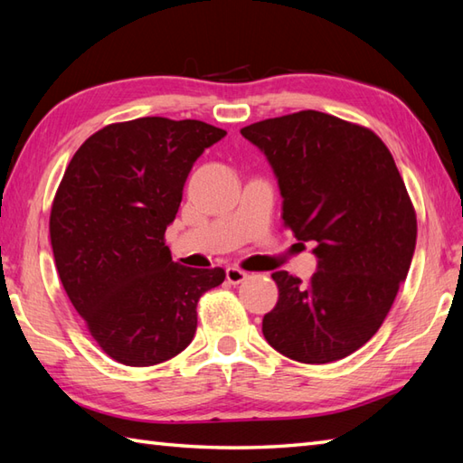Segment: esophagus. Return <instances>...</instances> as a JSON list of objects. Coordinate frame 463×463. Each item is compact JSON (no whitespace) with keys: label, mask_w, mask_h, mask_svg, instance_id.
Masks as SVG:
<instances>
[{"label":"esophagus","mask_w":463,"mask_h":463,"mask_svg":"<svg viewBox=\"0 0 463 463\" xmlns=\"http://www.w3.org/2000/svg\"><path fill=\"white\" fill-rule=\"evenodd\" d=\"M247 277H249V274L241 270V269H237V267L226 269V280H229L231 284H241V282L247 280Z\"/></svg>","instance_id":"34e87169"}]
</instances>
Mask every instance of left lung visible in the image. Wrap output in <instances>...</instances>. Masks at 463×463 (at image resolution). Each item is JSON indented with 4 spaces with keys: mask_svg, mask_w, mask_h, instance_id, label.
<instances>
[{
    "mask_svg": "<svg viewBox=\"0 0 463 463\" xmlns=\"http://www.w3.org/2000/svg\"><path fill=\"white\" fill-rule=\"evenodd\" d=\"M241 133L272 165L284 226L318 257L308 282L272 274L279 302L264 338L302 364L346 358L378 332L414 257L416 211L394 156L368 127L312 109Z\"/></svg>",
    "mask_w": 463,
    "mask_h": 463,
    "instance_id": "left-lung-1",
    "label": "left lung"
}]
</instances>
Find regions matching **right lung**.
Listing matches in <instances>:
<instances>
[{
	"mask_svg": "<svg viewBox=\"0 0 463 463\" xmlns=\"http://www.w3.org/2000/svg\"><path fill=\"white\" fill-rule=\"evenodd\" d=\"M224 129L166 117L111 123L67 165L49 216L55 267L99 348L125 366H155L189 346L196 302L222 269L173 262L165 231L193 163Z\"/></svg>",
	"mask_w": 463,
	"mask_h": 463,
	"instance_id": "add662e5",
	"label": "right lung"
}]
</instances>
